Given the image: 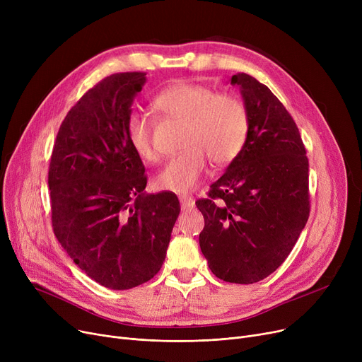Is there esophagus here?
Instances as JSON below:
<instances>
[{
    "label": "esophagus",
    "mask_w": 362,
    "mask_h": 362,
    "mask_svg": "<svg viewBox=\"0 0 362 362\" xmlns=\"http://www.w3.org/2000/svg\"><path fill=\"white\" fill-rule=\"evenodd\" d=\"M179 201H180V205H182L183 210H192V208L195 206V201L187 195H180Z\"/></svg>",
    "instance_id": "34e87169"
}]
</instances>
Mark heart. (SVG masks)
Returning a JSON list of instances; mask_svg holds the SVG:
<instances>
[{
	"label": "heart",
	"mask_w": 362,
	"mask_h": 362,
	"mask_svg": "<svg viewBox=\"0 0 362 362\" xmlns=\"http://www.w3.org/2000/svg\"><path fill=\"white\" fill-rule=\"evenodd\" d=\"M152 107L164 119L183 122L180 154L170 158L156 177L163 191L185 194L204 176L208 157L217 165L232 163L250 133V114L242 100L217 93L204 85L179 82L163 89ZM127 139L144 161H156L154 127L146 116L133 112L126 123Z\"/></svg>",
	"instance_id": "heart-1"
}]
</instances>
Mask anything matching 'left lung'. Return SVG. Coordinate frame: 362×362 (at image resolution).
<instances>
[{"instance_id": "8db88e82", "label": "left lung", "mask_w": 362, "mask_h": 362, "mask_svg": "<svg viewBox=\"0 0 362 362\" xmlns=\"http://www.w3.org/2000/svg\"><path fill=\"white\" fill-rule=\"evenodd\" d=\"M250 114L240 154L197 201L199 246L218 279L251 284L276 272L310 216L308 158L292 116L252 76H232Z\"/></svg>"}]
</instances>
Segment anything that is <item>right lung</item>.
<instances>
[{
  "mask_svg": "<svg viewBox=\"0 0 362 362\" xmlns=\"http://www.w3.org/2000/svg\"><path fill=\"white\" fill-rule=\"evenodd\" d=\"M145 82L142 71L116 73L89 89L63 120L48 170L55 238L114 291L160 272L180 213L173 192H144L145 167L127 139L130 105Z\"/></svg>",
  "mask_w": 362,
  "mask_h": 362,
  "instance_id": "right-lung-1",
  "label": "right lung"
}]
</instances>
